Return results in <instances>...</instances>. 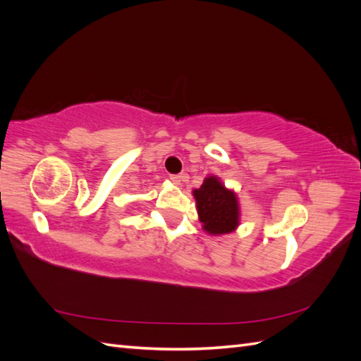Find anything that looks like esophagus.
Here are the masks:
<instances>
[{"label":"esophagus","instance_id":"esophagus-1","mask_svg":"<svg viewBox=\"0 0 361 361\" xmlns=\"http://www.w3.org/2000/svg\"><path fill=\"white\" fill-rule=\"evenodd\" d=\"M187 179H188V174H185V173H182V174H170V180L173 183H176V185H179L182 180H187Z\"/></svg>","mask_w":361,"mask_h":361}]
</instances>
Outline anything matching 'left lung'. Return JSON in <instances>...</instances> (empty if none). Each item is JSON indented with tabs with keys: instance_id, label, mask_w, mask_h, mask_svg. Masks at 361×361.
I'll use <instances>...</instances> for the list:
<instances>
[{
	"instance_id": "8db88e82",
	"label": "left lung",
	"mask_w": 361,
	"mask_h": 361,
	"mask_svg": "<svg viewBox=\"0 0 361 361\" xmlns=\"http://www.w3.org/2000/svg\"><path fill=\"white\" fill-rule=\"evenodd\" d=\"M197 212L203 228L211 235L235 231L239 223V206L235 192L224 188L215 176L206 178L199 190H194Z\"/></svg>"
}]
</instances>
